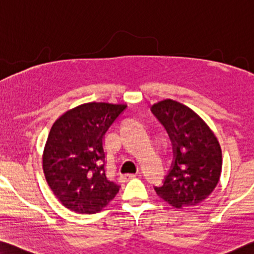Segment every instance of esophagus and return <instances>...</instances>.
<instances>
[{
  "label": "esophagus",
  "mask_w": 254,
  "mask_h": 254,
  "mask_svg": "<svg viewBox=\"0 0 254 254\" xmlns=\"http://www.w3.org/2000/svg\"><path fill=\"white\" fill-rule=\"evenodd\" d=\"M135 176V174H122L120 176V181L121 182H127V181L134 179Z\"/></svg>",
  "instance_id": "esophagus-1"
}]
</instances>
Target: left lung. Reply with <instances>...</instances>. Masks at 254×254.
Returning a JSON list of instances; mask_svg holds the SVG:
<instances>
[{
    "label": "left lung",
    "instance_id": "left-lung-1",
    "mask_svg": "<svg viewBox=\"0 0 254 254\" xmlns=\"http://www.w3.org/2000/svg\"><path fill=\"white\" fill-rule=\"evenodd\" d=\"M151 111L166 128L174 149L171 171L155 191L174 208L198 206L219 182L223 157L218 139L194 111L175 100H160Z\"/></svg>",
    "mask_w": 254,
    "mask_h": 254
}]
</instances>
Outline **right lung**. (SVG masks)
<instances>
[{"label":"right lung","mask_w":254,"mask_h":254,"mask_svg":"<svg viewBox=\"0 0 254 254\" xmlns=\"http://www.w3.org/2000/svg\"><path fill=\"white\" fill-rule=\"evenodd\" d=\"M126 104L86 103L55 121L43 152V170L51 190L64 207L79 214L103 210L120 185L105 174L104 135Z\"/></svg>","instance_id":"obj_1"}]
</instances>
